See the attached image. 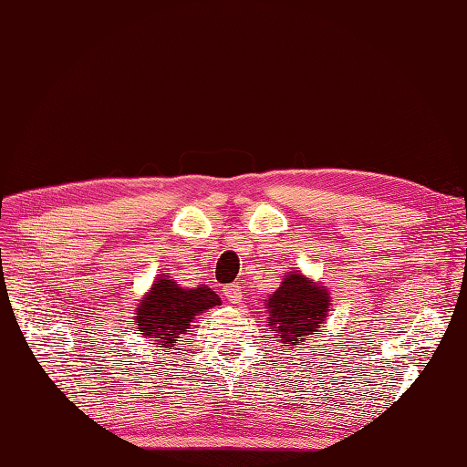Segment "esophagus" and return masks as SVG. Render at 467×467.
Segmentation results:
<instances>
[{"label":"esophagus","instance_id":"obj_1","mask_svg":"<svg viewBox=\"0 0 467 467\" xmlns=\"http://www.w3.org/2000/svg\"><path fill=\"white\" fill-rule=\"evenodd\" d=\"M225 298L230 303H234V305H240L242 303V298H244V295H242V288L237 286V285H232V286H227L225 288Z\"/></svg>","mask_w":467,"mask_h":467}]
</instances>
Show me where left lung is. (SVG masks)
<instances>
[{"label":"left lung","instance_id":"1","mask_svg":"<svg viewBox=\"0 0 467 467\" xmlns=\"http://www.w3.org/2000/svg\"><path fill=\"white\" fill-rule=\"evenodd\" d=\"M268 323L280 346H296L319 329L329 311V296L323 286L313 285L301 272L288 275L268 298Z\"/></svg>","mask_w":467,"mask_h":467}]
</instances>
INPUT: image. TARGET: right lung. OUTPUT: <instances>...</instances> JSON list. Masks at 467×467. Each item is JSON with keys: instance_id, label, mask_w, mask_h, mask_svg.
Returning a JSON list of instances; mask_svg holds the SVG:
<instances>
[{"instance_id": "obj_1", "label": "right lung", "mask_w": 467, "mask_h": 467, "mask_svg": "<svg viewBox=\"0 0 467 467\" xmlns=\"http://www.w3.org/2000/svg\"><path fill=\"white\" fill-rule=\"evenodd\" d=\"M215 305L222 301L211 288H182L161 276L138 306V331L156 341L158 348H172L191 329L192 319Z\"/></svg>"}]
</instances>
